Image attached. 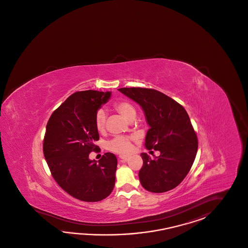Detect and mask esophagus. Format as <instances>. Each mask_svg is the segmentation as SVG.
Listing matches in <instances>:
<instances>
[{
    "label": "esophagus",
    "instance_id": "34e87169",
    "mask_svg": "<svg viewBox=\"0 0 248 248\" xmlns=\"http://www.w3.org/2000/svg\"><path fill=\"white\" fill-rule=\"evenodd\" d=\"M119 158L122 162H126L127 160H129V156H124V155H120Z\"/></svg>",
    "mask_w": 248,
    "mask_h": 248
}]
</instances>
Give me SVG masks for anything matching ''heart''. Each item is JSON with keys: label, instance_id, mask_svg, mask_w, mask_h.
Here are the masks:
<instances>
[{"label": "heart", "instance_id": "1", "mask_svg": "<svg viewBox=\"0 0 248 248\" xmlns=\"http://www.w3.org/2000/svg\"><path fill=\"white\" fill-rule=\"evenodd\" d=\"M114 109L117 113L123 115L125 119L132 121L136 116V110L133 104L128 101L121 100L114 104ZM96 130L99 133H102L106 130V114L103 110H98L94 119ZM108 149L118 154H129L133 150L132 139L124 136H117L111 140L108 143Z\"/></svg>", "mask_w": 248, "mask_h": 248}]
</instances>
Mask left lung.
<instances>
[{
    "instance_id": "8db88e82",
    "label": "left lung",
    "mask_w": 248,
    "mask_h": 248,
    "mask_svg": "<svg viewBox=\"0 0 248 248\" xmlns=\"http://www.w3.org/2000/svg\"><path fill=\"white\" fill-rule=\"evenodd\" d=\"M118 91L141 107L151 127L146 134V149L160 152L154 158L147 153L140 154L141 186L151 193L174 189L190 171L198 150V140L187 112L179 103L156 90L122 88Z\"/></svg>"
}]
</instances>
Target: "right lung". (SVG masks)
<instances>
[{
    "mask_svg": "<svg viewBox=\"0 0 248 248\" xmlns=\"http://www.w3.org/2000/svg\"><path fill=\"white\" fill-rule=\"evenodd\" d=\"M111 92L77 91L49 118L43 143L44 156L55 182L67 193L83 202H99L112 193L117 159L107 152L98 160L89 155L98 147L94 119Z\"/></svg>",
    "mask_w": 248,
    "mask_h": 248,
    "instance_id": "1",
    "label": "right lung"
}]
</instances>
